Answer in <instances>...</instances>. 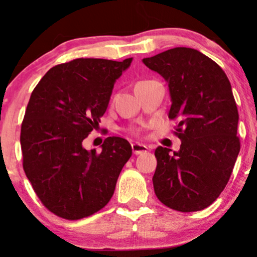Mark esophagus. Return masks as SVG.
Segmentation results:
<instances>
[{"label": "esophagus", "mask_w": 257, "mask_h": 257, "mask_svg": "<svg viewBox=\"0 0 257 257\" xmlns=\"http://www.w3.org/2000/svg\"><path fill=\"white\" fill-rule=\"evenodd\" d=\"M132 149H133V152H134V155H141V153H145L147 152V146L144 145V144H140V143H134L132 144Z\"/></svg>", "instance_id": "esophagus-1"}]
</instances>
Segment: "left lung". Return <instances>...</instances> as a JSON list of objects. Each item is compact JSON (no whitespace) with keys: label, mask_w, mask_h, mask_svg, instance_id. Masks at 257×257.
Listing matches in <instances>:
<instances>
[{"label":"left lung","mask_w":257,"mask_h":257,"mask_svg":"<svg viewBox=\"0 0 257 257\" xmlns=\"http://www.w3.org/2000/svg\"><path fill=\"white\" fill-rule=\"evenodd\" d=\"M143 63L167 81L168 116L178 118L181 140L179 151L156 149V196L174 210H203L226 187L240 150L231 83L219 65L197 49L176 47Z\"/></svg>","instance_id":"left-lung-1"}]
</instances>
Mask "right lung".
Wrapping results in <instances>:
<instances>
[{"instance_id":"1","label":"right lung","mask_w":257,"mask_h":257,"mask_svg":"<svg viewBox=\"0 0 257 257\" xmlns=\"http://www.w3.org/2000/svg\"><path fill=\"white\" fill-rule=\"evenodd\" d=\"M132 61L75 59L52 67L32 91L20 133L23 167L38 198L58 216L83 219L110 202L131 144L108 137L98 153L85 150L83 140L99 126Z\"/></svg>"}]
</instances>
